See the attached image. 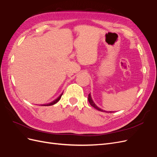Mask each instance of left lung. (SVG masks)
Wrapping results in <instances>:
<instances>
[{"instance_id":"8db88e82","label":"left lung","mask_w":157,"mask_h":157,"mask_svg":"<svg viewBox=\"0 0 157 157\" xmlns=\"http://www.w3.org/2000/svg\"><path fill=\"white\" fill-rule=\"evenodd\" d=\"M88 101H89L90 104V105H91L93 107H94L95 109H96L97 110H98V111H102V112H105V111H103V110H102L101 109H100L99 107H98L96 105V104L94 103V102L93 101L92 99V98H91V96H90V94H88Z\"/></svg>"}]
</instances>
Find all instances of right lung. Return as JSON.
Returning <instances> with one entry per match:
<instances>
[{
	"mask_svg": "<svg viewBox=\"0 0 157 157\" xmlns=\"http://www.w3.org/2000/svg\"><path fill=\"white\" fill-rule=\"evenodd\" d=\"M62 94H61L60 95V96H59L58 98H57L56 99H55L54 101H53L51 102V103H48V104H46V105H44V106H50V105H54L55 103H56L58 102V101L59 100V99H61V96H62Z\"/></svg>",
	"mask_w": 157,
	"mask_h": 157,
	"instance_id": "obj_1",
	"label": "right lung"
}]
</instances>
